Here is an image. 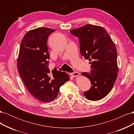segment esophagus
Here are the masks:
<instances>
[{"instance_id":"1","label":"esophagus","mask_w":134,"mask_h":134,"mask_svg":"<svg viewBox=\"0 0 134 134\" xmlns=\"http://www.w3.org/2000/svg\"><path fill=\"white\" fill-rule=\"evenodd\" d=\"M80 75L79 72H77V71H75L74 72H72V73H71V75L73 77H75V76H78Z\"/></svg>"}]
</instances>
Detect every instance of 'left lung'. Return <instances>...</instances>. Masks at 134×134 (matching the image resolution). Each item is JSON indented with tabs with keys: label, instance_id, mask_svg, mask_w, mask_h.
Here are the masks:
<instances>
[{
	"label": "left lung",
	"instance_id": "left-lung-1",
	"mask_svg": "<svg viewBox=\"0 0 134 134\" xmlns=\"http://www.w3.org/2000/svg\"><path fill=\"white\" fill-rule=\"evenodd\" d=\"M70 32L79 38L80 54L91 64V74L82 72L92 85L84 95L90 100L102 99L111 91L118 74L115 44L101 26L86 25Z\"/></svg>",
	"mask_w": 134,
	"mask_h": 134
}]
</instances>
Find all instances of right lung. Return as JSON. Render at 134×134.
<instances>
[{
	"label": "right lung",
	"instance_id": "add662e5",
	"mask_svg": "<svg viewBox=\"0 0 134 134\" xmlns=\"http://www.w3.org/2000/svg\"><path fill=\"white\" fill-rule=\"evenodd\" d=\"M52 28H37L28 31L21 43L17 59L19 74L36 99L49 102L57 97L60 87L69 80L65 72L48 69L50 55L47 40Z\"/></svg>",
	"mask_w": 134,
	"mask_h": 134
}]
</instances>
